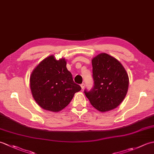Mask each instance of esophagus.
Masks as SVG:
<instances>
[{"mask_svg": "<svg viewBox=\"0 0 154 154\" xmlns=\"http://www.w3.org/2000/svg\"><path fill=\"white\" fill-rule=\"evenodd\" d=\"M81 89H83L84 88H85V84L84 83H82V84H81Z\"/></svg>", "mask_w": 154, "mask_h": 154, "instance_id": "esophagus-1", "label": "esophagus"}]
</instances>
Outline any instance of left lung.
Segmentation results:
<instances>
[{
    "label": "left lung",
    "instance_id": "8db88e82",
    "mask_svg": "<svg viewBox=\"0 0 154 154\" xmlns=\"http://www.w3.org/2000/svg\"><path fill=\"white\" fill-rule=\"evenodd\" d=\"M94 85L85 94L91 104L100 112L115 109L122 102L128 89V75L116 58L105 53L92 60Z\"/></svg>",
    "mask_w": 154,
    "mask_h": 154
}]
</instances>
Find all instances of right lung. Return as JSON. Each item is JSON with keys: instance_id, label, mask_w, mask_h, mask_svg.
Here are the masks:
<instances>
[{"instance_id": "right-lung-1", "label": "right lung", "mask_w": 154, "mask_h": 154, "mask_svg": "<svg viewBox=\"0 0 154 154\" xmlns=\"http://www.w3.org/2000/svg\"><path fill=\"white\" fill-rule=\"evenodd\" d=\"M64 58L57 60L50 55L32 71L30 89L35 102L43 109L59 112L66 107L81 87L74 83Z\"/></svg>"}]
</instances>
